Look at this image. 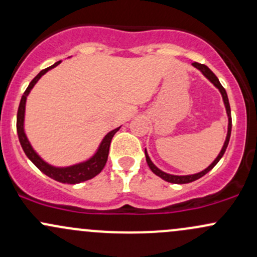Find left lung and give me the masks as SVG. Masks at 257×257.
<instances>
[{
    "label": "left lung",
    "mask_w": 257,
    "mask_h": 257,
    "mask_svg": "<svg viewBox=\"0 0 257 257\" xmlns=\"http://www.w3.org/2000/svg\"><path fill=\"white\" fill-rule=\"evenodd\" d=\"M193 64L194 67H195L196 69H199L200 72L202 73V74L206 77L208 80L211 81V83L215 85L217 89L219 90V92H221L222 95V98H223V102H224V107H225V112H227V115H228V132H227V137H225V142L223 144V148H222L221 152L218 154V156L216 157V160L213 161L212 163H211L210 166H208L207 168H205L204 171L199 172V173H195V174H189V176H174V174H170V173H166V172L161 171L160 168H157L156 166L154 165V162L150 160V157H149L148 155V151H146L145 149V156H146V162H148L149 167H150V170L154 172L156 176H159L160 178H162L163 180H166V182H170V183H173V184H187V183H191L194 182V180L201 178V177H204L205 174L208 173L211 170H212L213 167L218 163V161L222 159V156L224 155L225 152V149H227L228 146V143H229V139H230V132H232V114H230V106H229V101H228V96H227V92H225L224 87L221 85V83H219L218 78L216 77L215 74H213V72L208 68L207 66H205V64H200L197 63V62H194Z\"/></svg>",
    "instance_id": "8db88e82"
}]
</instances>
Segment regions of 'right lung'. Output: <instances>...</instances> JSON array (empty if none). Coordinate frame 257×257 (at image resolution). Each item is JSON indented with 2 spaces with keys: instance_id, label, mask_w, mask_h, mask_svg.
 <instances>
[{
  "instance_id": "right-lung-1",
  "label": "right lung",
  "mask_w": 257,
  "mask_h": 257,
  "mask_svg": "<svg viewBox=\"0 0 257 257\" xmlns=\"http://www.w3.org/2000/svg\"><path fill=\"white\" fill-rule=\"evenodd\" d=\"M60 63L61 61L56 62L55 64H52V66L49 67V68L41 70V72L39 73V74L36 75L32 81H30L29 86L27 87L23 96H22L21 103H19V107H18V113H17V132H18L19 143H21L22 149H23L25 155H27L28 159L32 161L34 165H35L36 167L42 172V173L46 174L47 177L57 180V182L60 183L78 184V183L85 182V180L94 178V177H96L97 174L103 170V167H105L107 162V157H108L109 145H111L112 138H113V135L119 131L120 126H118V128H115L113 131L109 132V133H107L105 135V138L102 139V142H101L100 146H98L96 152H95L89 160L84 161V162L77 163V165H73V166H68V167H56V166L50 165V163H47L46 161H44L40 156H39L38 152L34 150L32 144H30L29 140H28L27 134H25V131H24L25 103H27L28 95L30 94V91H32L34 85L38 83L39 79H40L45 73L49 72L50 69L55 68V67L58 66Z\"/></svg>"
}]
</instances>
